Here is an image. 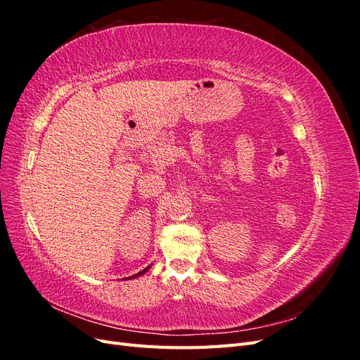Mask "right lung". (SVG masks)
I'll return each instance as SVG.
<instances>
[{
	"label": "right lung",
	"mask_w": 360,
	"mask_h": 360,
	"mask_svg": "<svg viewBox=\"0 0 360 360\" xmlns=\"http://www.w3.org/2000/svg\"><path fill=\"white\" fill-rule=\"evenodd\" d=\"M148 269H150V267H147V269H144V270H141V271H139V274H138V275H135V276H141V275H144V274H146V271H147ZM135 276H130V279H132V278H135Z\"/></svg>",
	"instance_id": "right-lung-1"
}]
</instances>
